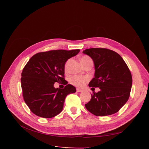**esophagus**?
<instances>
[{
	"mask_svg": "<svg viewBox=\"0 0 149 149\" xmlns=\"http://www.w3.org/2000/svg\"><path fill=\"white\" fill-rule=\"evenodd\" d=\"M83 91V89H80V88H76V91L78 92V93H80V92H82Z\"/></svg>",
	"mask_w": 149,
	"mask_h": 149,
	"instance_id": "1",
	"label": "esophagus"
}]
</instances>
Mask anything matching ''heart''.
Masks as SVG:
<instances>
[{
	"label": "heart",
	"instance_id": "1",
	"mask_svg": "<svg viewBox=\"0 0 149 149\" xmlns=\"http://www.w3.org/2000/svg\"><path fill=\"white\" fill-rule=\"evenodd\" d=\"M88 60H91V58H90L88 56H84L81 58V61H85ZM70 62V60H68L67 62L65 64V70H68V65ZM89 77L88 76H74L73 77H72L71 79V83L73 85L76 86L78 87H83L86 84L88 81H89Z\"/></svg>",
	"mask_w": 149,
	"mask_h": 149
}]
</instances>
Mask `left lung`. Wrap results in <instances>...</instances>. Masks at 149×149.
<instances>
[{"label": "left lung", "mask_w": 149, "mask_h": 149, "mask_svg": "<svg viewBox=\"0 0 149 149\" xmlns=\"http://www.w3.org/2000/svg\"><path fill=\"white\" fill-rule=\"evenodd\" d=\"M83 53L92 58L95 68L89 86L100 89L93 92L86 108L97 116L116 113L130 96L132 78L127 65L118 53L107 48H89Z\"/></svg>", "instance_id": "8db88e82"}]
</instances>
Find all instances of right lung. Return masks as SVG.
Segmentation results:
<instances>
[{
    "label": "right lung",
    "mask_w": 149,
    "mask_h": 149,
    "mask_svg": "<svg viewBox=\"0 0 149 149\" xmlns=\"http://www.w3.org/2000/svg\"><path fill=\"white\" fill-rule=\"evenodd\" d=\"M79 49H57L40 52L31 57L22 73L21 86L24 100L30 111L44 118H52L63 110L68 94L76 88L65 79L66 61L76 56ZM62 82L63 89L55 88V82Z\"/></svg>",
    "instance_id": "right-lung-1"
}]
</instances>
